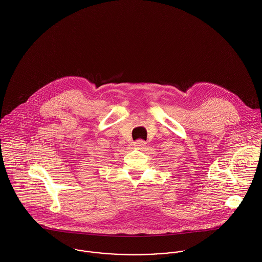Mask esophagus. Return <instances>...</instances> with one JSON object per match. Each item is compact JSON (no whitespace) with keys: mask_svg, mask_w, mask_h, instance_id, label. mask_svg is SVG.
Here are the masks:
<instances>
[{"mask_svg":"<svg viewBox=\"0 0 262 262\" xmlns=\"http://www.w3.org/2000/svg\"><path fill=\"white\" fill-rule=\"evenodd\" d=\"M145 144H146V142L144 140H142V139H139V140L134 142V146L136 148H139V149H142L145 146Z\"/></svg>","mask_w":262,"mask_h":262,"instance_id":"1","label":"esophagus"}]
</instances>
